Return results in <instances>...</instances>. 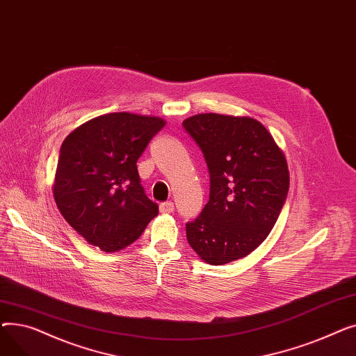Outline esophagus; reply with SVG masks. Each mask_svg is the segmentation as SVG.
I'll return each mask as SVG.
<instances>
[{
  "label": "esophagus",
  "mask_w": 356,
  "mask_h": 356,
  "mask_svg": "<svg viewBox=\"0 0 356 356\" xmlns=\"http://www.w3.org/2000/svg\"><path fill=\"white\" fill-rule=\"evenodd\" d=\"M175 211V204L173 202H163L160 204V212L161 213H172Z\"/></svg>",
  "instance_id": "obj_1"
}]
</instances>
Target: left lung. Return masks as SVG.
Here are the masks:
<instances>
[{
    "mask_svg": "<svg viewBox=\"0 0 356 356\" xmlns=\"http://www.w3.org/2000/svg\"><path fill=\"white\" fill-rule=\"evenodd\" d=\"M183 128L202 149L211 177L208 203L186 223L188 242L212 266L247 257L263 244L286 203V157L250 117L199 114Z\"/></svg>",
    "mask_w": 356,
    "mask_h": 356,
    "instance_id": "left-lung-1",
    "label": "left lung"
}]
</instances>
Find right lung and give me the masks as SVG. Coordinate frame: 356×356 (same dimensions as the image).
<instances>
[{
    "instance_id": "obj_1",
    "label": "right lung",
    "mask_w": 356,
    "mask_h": 356,
    "mask_svg": "<svg viewBox=\"0 0 356 356\" xmlns=\"http://www.w3.org/2000/svg\"><path fill=\"white\" fill-rule=\"evenodd\" d=\"M164 125L159 117L112 112L65 138L53 195L66 222L90 245L120 251L157 216L159 204L145 196L137 160Z\"/></svg>"
}]
</instances>
